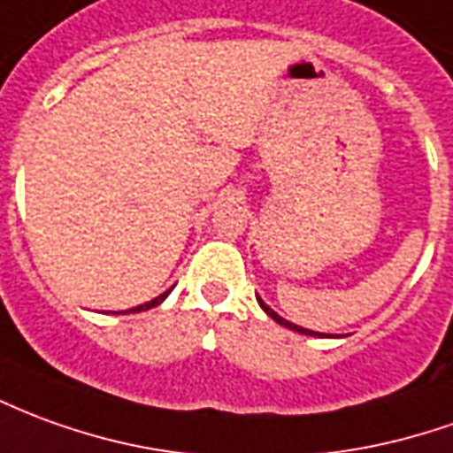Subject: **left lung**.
I'll return each instance as SVG.
<instances>
[{"mask_svg":"<svg viewBox=\"0 0 453 453\" xmlns=\"http://www.w3.org/2000/svg\"><path fill=\"white\" fill-rule=\"evenodd\" d=\"M257 303L262 306V311H265V314L270 316V319H274V321H277L280 326H284V328H292V331H296V334H303V336H324V334H316V331H309V328H303V326H296V324H292V321H287V319H281V316L277 314L274 309H270V306L262 302L259 296H257Z\"/></svg>","mask_w":453,"mask_h":453,"instance_id":"left-lung-1","label":"left lung"}]
</instances>
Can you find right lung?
<instances>
[{
	"mask_svg": "<svg viewBox=\"0 0 453 453\" xmlns=\"http://www.w3.org/2000/svg\"><path fill=\"white\" fill-rule=\"evenodd\" d=\"M169 294H172V289H166V292L159 294V296H154L151 302L139 303V306H134V309H129V311H122V314H137V311H147V309H154V306H159V303L164 302V299H166ZM117 314H119V311H117Z\"/></svg>",
	"mask_w": 453,
	"mask_h": 453,
	"instance_id": "add662e5",
	"label": "right lung"
}]
</instances>
